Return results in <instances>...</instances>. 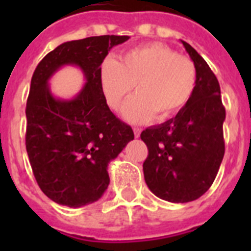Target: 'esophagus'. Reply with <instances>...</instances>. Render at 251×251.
<instances>
[{"label":"esophagus","mask_w":251,"mask_h":251,"mask_svg":"<svg viewBox=\"0 0 251 251\" xmlns=\"http://www.w3.org/2000/svg\"><path fill=\"white\" fill-rule=\"evenodd\" d=\"M134 135H135V138H139V135H141V131L142 130L139 129V127H134Z\"/></svg>","instance_id":"1"}]
</instances>
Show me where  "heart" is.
Returning a JSON list of instances; mask_svg holds the SVG:
<instances>
[{"label":"heart","mask_w":251,"mask_h":251,"mask_svg":"<svg viewBox=\"0 0 251 251\" xmlns=\"http://www.w3.org/2000/svg\"><path fill=\"white\" fill-rule=\"evenodd\" d=\"M99 79L112 109L120 108L135 84L137 94L125 102L122 116L141 124L153 116L167 120L182 110L194 94L197 70L190 58L164 44L150 43L124 52L120 62L112 56L104 58Z\"/></svg>","instance_id":"1"}]
</instances>
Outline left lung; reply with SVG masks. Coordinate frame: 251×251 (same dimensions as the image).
I'll return each instance as SVG.
<instances>
[{
  "instance_id": "1",
  "label": "left lung",
  "mask_w": 251,
  "mask_h": 251,
  "mask_svg": "<svg viewBox=\"0 0 251 251\" xmlns=\"http://www.w3.org/2000/svg\"><path fill=\"white\" fill-rule=\"evenodd\" d=\"M181 43L197 70L194 94L176 117L141 134L149 147L143 163L146 183L156 197L172 203L202 197L214 182L226 150V109L218 79L201 54Z\"/></svg>"
}]
</instances>
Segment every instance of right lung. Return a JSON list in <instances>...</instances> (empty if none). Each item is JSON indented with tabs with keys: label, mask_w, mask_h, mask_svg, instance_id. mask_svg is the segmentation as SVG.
Listing matches in <instances>:
<instances>
[{
	"label": "right lung",
	"mask_w": 251,
	"mask_h": 251,
	"mask_svg": "<svg viewBox=\"0 0 251 251\" xmlns=\"http://www.w3.org/2000/svg\"><path fill=\"white\" fill-rule=\"evenodd\" d=\"M129 36L86 37L58 45L35 69L25 106V149L33 176L47 197L62 206L83 207L109 185L108 164L134 139L100 87V66L110 49ZM64 66H76L86 83L72 99L51 94L49 79Z\"/></svg>",
	"instance_id": "1"
}]
</instances>
